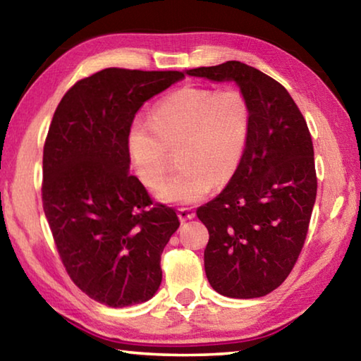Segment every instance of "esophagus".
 I'll return each instance as SVG.
<instances>
[{
    "instance_id": "34e87169",
    "label": "esophagus",
    "mask_w": 361,
    "mask_h": 361,
    "mask_svg": "<svg viewBox=\"0 0 361 361\" xmlns=\"http://www.w3.org/2000/svg\"><path fill=\"white\" fill-rule=\"evenodd\" d=\"M194 216H195V212L192 209H186V207H183V209H178L180 221H188V219H192Z\"/></svg>"
}]
</instances>
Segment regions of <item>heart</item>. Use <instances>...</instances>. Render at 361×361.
<instances>
[{"label":"heart","mask_w":361,"mask_h":361,"mask_svg":"<svg viewBox=\"0 0 361 361\" xmlns=\"http://www.w3.org/2000/svg\"><path fill=\"white\" fill-rule=\"evenodd\" d=\"M252 105L237 87L186 85L152 108L149 121H133L127 151L138 178L149 189L166 181L170 152L178 151L181 170L157 199L191 205L224 186L239 172L252 135Z\"/></svg>","instance_id":"obj_1"}]
</instances>
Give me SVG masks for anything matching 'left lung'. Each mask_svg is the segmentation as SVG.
Wrapping results in <instances>:
<instances>
[{"label": "left lung", "mask_w": 361, "mask_h": 361, "mask_svg": "<svg viewBox=\"0 0 361 361\" xmlns=\"http://www.w3.org/2000/svg\"><path fill=\"white\" fill-rule=\"evenodd\" d=\"M235 82L252 105V135L239 172L197 209L209 229L204 266L212 288L237 299L266 296L301 253L317 197L312 138L282 84L235 60L186 70Z\"/></svg>", "instance_id": "obj_1"}]
</instances>
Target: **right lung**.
Here are the masks:
<instances>
[{"label": "right lung", "mask_w": 361, "mask_h": 361, "mask_svg": "<svg viewBox=\"0 0 361 361\" xmlns=\"http://www.w3.org/2000/svg\"><path fill=\"white\" fill-rule=\"evenodd\" d=\"M180 71L106 68L78 81L54 113L42 154V207L63 266L89 298L142 304L162 282L161 255L180 221L129 173L127 132Z\"/></svg>", "instance_id": "1"}]
</instances>
